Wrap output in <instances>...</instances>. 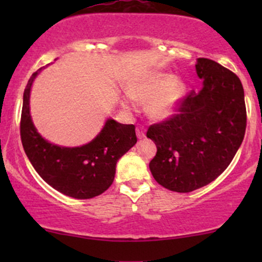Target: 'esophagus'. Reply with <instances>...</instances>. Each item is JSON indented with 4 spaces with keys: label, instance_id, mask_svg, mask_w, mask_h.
Returning a JSON list of instances; mask_svg holds the SVG:
<instances>
[{
    "label": "esophagus",
    "instance_id": "esophagus-1",
    "mask_svg": "<svg viewBox=\"0 0 262 262\" xmlns=\"http://www.w3.org/2000/svg\"><path fill=\"white\" fill-rule=\"evenodd\" d=\"M137 135L139 139L145 138V129H144L143 127H137Z\"/></svg>",
    "mask_w": 262,
    "mask_h": 262
}]
</instances>
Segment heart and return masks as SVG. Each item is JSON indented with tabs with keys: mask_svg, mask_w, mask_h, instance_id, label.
<instances>
[{
	"mask_svg": "<svg viewBox=\"0 0 262 262\" xmlns=\"http://www.w3.org/2000/svg\"><path fill=\"white\" fill-rule=\"evenodd\" d=\"M127 91L133 100L146 102V111L152 118L164 119L175 113L187 93V86L172 74L152 73L132 82ZM122 106L132 110L134 104L123 100Z\"/></svg>",
	"mask_w": 262,
	"mask_h": 262,
	"instance_id": "1",
	"label": "heart"
}]
</instances>
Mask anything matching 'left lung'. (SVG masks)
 I'll use <instances>...</instances> for the list:
<instances>
[{"mask_svg": "<svg viewBox=\"0 0 262 262\" xmlns=\"http://www.w3.org/2000/svg\"><path fill=\"white\" fill-rule=\"evenodd\" d=\"M202 89L185 96L177 113L150 125L156 144L149 167L159 185L186 193L214 181L235 156L246 128L244 89L235 74L213 60L197 59Z\"/></svg>", "mask_w": 262, "mask_h": 262, "instance_id": "left-lung-1", "label": "left lung"}]
</instances>
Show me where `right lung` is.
<instances>
[{
	"label": "right lung",
	"instance_id": "1",
	"mask_svg": "<svg viewBox=\"0 0 262 262\" xmlns=\"http://www.w3.org/2000/svg\"><path fill=\"white\" fill-rule=\"evenodd\" d=\"M40 70L32 75L23 93V149L39 176L54 189L77 200L100 196L112 185L117 161L137 143L135 127L110 118L97 137L85 145L65 148L49 143L38 133L29 113L31 89Z\"/></svg>",
	"mask_w": 262,
	"mask_h": 262
}]
</instances>
